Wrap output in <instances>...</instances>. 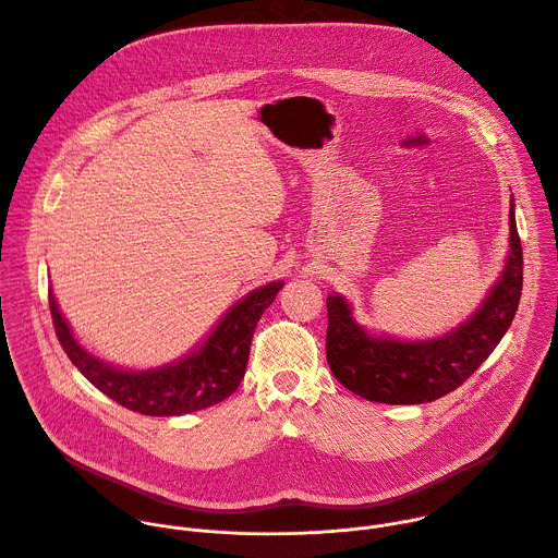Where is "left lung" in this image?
<instances>
[{
  "label": "left lung",
  "mask_w": 558,
  "mask_h": 558,
  "mask_svg": "<svg viewBox=\"0 0 558 558\" xmlns=\"http://www.w3.org/2000/svg\"><path fill=\"white\" fill-rule=\"evenodd\" d=\"M510 250L501 276L463 323L428 340H400L362 327L351 302L329 293L327 360L351 392L379 404H426L461 386L510 329L521 300L523 252L510 196Z\"/></svg>",
  "instance_id": "left-lung-1"
}]
</instances>
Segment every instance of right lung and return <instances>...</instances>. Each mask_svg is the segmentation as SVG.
Returning a JSON list of instances; mask_svg holds the SVG:
<instances>
[{"instance_id":"right-lung-1","label":"right lung","mask_w":558,"mask_h":558,"mask_svg":"<svg viewBox=\"0 0 558 558\" xmlns=\"http://www.w3.org/2000/svg\"><path fill=\"white\" fill-rule=\"evenodd\" d=\"M284 280L267 282L238 300L207 338L187 355L154 368H121L78 344L57 298L50 291V313L57 338L70 362L117 404L151 417H177L209 409L238 388L245 377L252 338L265 308Z\"/></svg>"}]
</instances>
